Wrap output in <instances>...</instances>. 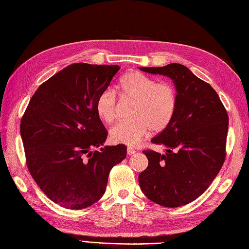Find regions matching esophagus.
<instances>
[{"label": "esophagus", "instance_id": "34e87169", "mask_svg": "<svg viewBox=\"0 0 249 249\" xmlns=\"http://www.w3.org/2000/svg\"><path fill=\"white\" fill-rule=\"evenodd\" d=\"M136 153V149L133 147H127V155H134Z\"/></svg>", "mask_w": 249, "mask_h": 249}]
</instances>
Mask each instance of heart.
<instances>
[{
    "label": "heart",
    "instance_id": "obj_1",
    "mask_svg": "<svg viewBox=\"0 0 249 249\" xmlns=\"http://www.w3.org/2000/svg\"><path fill=\"white\" fill-rule=\"evenodd\" d=\"M119 95L134 101L129 120L118 123L110 131L111 139L116 143L137 145L148 131H163L175 115L177 92L169 83L158 81L139 71H131L122 79ZM96 113L105 123L115 122L118 116V101L114 90L103 91L95 104Z\"/></svg>",
    "mask_w": 249,
    "mask_h": 249
}]
</instances>
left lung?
Listing matches in <instances>:
<instances>
[{"label":"left lung","mask_w":249,"mask_h":249,"mask_svg":"<svg viewBox=\"0 0 249 249\" xmlns=\"http://www.w3.org/2000/svg\"><path fill=\"white\" fill-rule=\"evenodd\" d=\"M140 70L169 77L178 97L171 122L152 139L155 144L165 146V153L142 152L148 166L139 175L140 188L160 206L188 205L208 189L224 163L228 112L213 87L182 64Z\"/></svg>","instance_id":"obj_1"}]
</instances>
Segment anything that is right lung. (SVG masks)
<instances>
[{
    "mask_svg": "<svg viewBox=\"0 0 249 249\" xmlns=\"http://www.w3.org/2000/svg\"><path fill=\"white\" fill-rule=\"evenodd\" d=\"M118 71V65H69L42 83L21 117L27 167L41 191L63 208L80 210L100 200L110 170L125 159L124 144L90 152L107 139L95 104Z\"/></svg>",
    "mask_w": 249,
    "mask_h": 249,
    "instance_id": "1",
    "label": "right lung"
}]
</instances>
